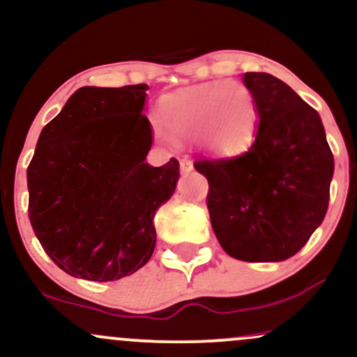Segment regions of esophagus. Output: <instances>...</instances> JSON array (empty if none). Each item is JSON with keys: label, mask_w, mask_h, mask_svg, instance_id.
I'll return each instance as SVG.
<instances>
[{"label": "esophagus", "mask_w": 357, "mask_h": 357, "mask_svg": "<svg viewBox=\"0 0 357 357\" xmlns=\"http://www.w3.org/2000/svg\"><path fill=\"white\" fill-rule=\"evenodd\" d=\"M179 166H181L183 173H190V171H192V162L190 159H181V161H179Z\"/></svg>", "instance_id": "1"}]
</instances>
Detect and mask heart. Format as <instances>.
<instances>
[{
    "instance_id": "obj_1",
    "label": "heart",
    "mask_w": 357,
    "mask_h": 357,
    "mask_svg": "<svg viewBox=\"0 0 357 357\" xmlns=\"http://www.w3.org/2000/svg\"><path fill=\"white\" fill-rule=\"evenodd\" d=\"M166 129L176 137L198 136L208 153L238 154L257 129V102L240 82L216 80L171 93L161 102Z\"/></svg>"
}]
</instances>
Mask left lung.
<instances>
[{"label": "left lung", "instance_id": "left-lung-1", "mask_svg": "<svg viewBox=\"0 0 357 357\" xmlns=\"http://www.w3.org/2000/svg\"><path fill=\"white\" fill-rule=\"evenodd\" d=\"M258 130L243 154L198 159L206 204L221 248L243 261L294 257L329 206L334 155L317 110L277 77L247 72Z\"/></svg>", "mask_w": 357, "mask_h": 357}]
</instances>
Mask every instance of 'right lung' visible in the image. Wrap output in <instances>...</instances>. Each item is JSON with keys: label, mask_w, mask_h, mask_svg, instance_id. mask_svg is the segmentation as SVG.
I'll use <instances>...</instances> for the list:
<instances>
[{"label": "right lung", "mask_w": 357, "mask_h": 357, "mask_svg": "<svg viewBox=\"0 0 357 357\" xmlns=\"http://www.w3.org/2000/svg\"><path fill=\"white\" fill-rule=\"evenodd\" d=\"M147 89L82 87L40 134L26 169L28 216L68 275L119 280L153 255L154 213L173 196L179 162H144L153 144Z\"/></svg>", "instance_id": "1"}]
</instances>
